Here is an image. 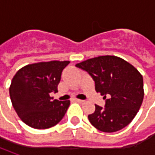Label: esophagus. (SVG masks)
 I'll list each match as a JSON object with an SVG mask.
<instances>
[{"instance_id": "obj_1", "label": "esophagus", "mask_w": 155, "mask_h": 155, "mask_svg": "<svg viewBox=\"0 0 155 155\" xmlns=\"http://www.w3.org/2000/svg\"><path fill=\"white\" fill-rule=\"evenodd\" d=\"M75 102H78V103H84V100H81V99H74Z\"/></svg>"}]
</instances>
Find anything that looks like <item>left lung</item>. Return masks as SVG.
I'll list each match as a JSON object with an SVG mask.
<instances>
[{
    "mask_svg": "<svg viewBox=\"0 0 155 155\" xmlns=\"http://www.w3.org/2000/svg\"><path fill=\"white\" fill-rule=\"evenodd\" d=\"M95 82V89L105 99L88 116L96 128L106 133L121 130L136 116L143 101V78L129 63L116 56H100L77 64Z\"/></svg>",
    "mask_w": 155,
    "mask_h": 155,
    "instance_id": "obj_1",
    "label": "left lung"
}]
</instances>
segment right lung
Returning a JSON list of instances; mask_svg holds the SVG:
<instances>
[{"label":"right lung","instance_id":"add662e5","mask_svg":"<svg viewBox=\"0 0 155 155\" xmlns=\"http://www.w3.org/2000/svg\"><path fill=\"white\" fill-rule=\"evenodd\" d=\"M69 61H50L28 64L19 70L9 88L10 98L17 115L31 128L44 129L62 120L70 101L50 97L58 85Z\"/></svg>","mask_w":155,"mask_h":155}]
</instances>
